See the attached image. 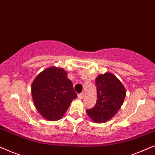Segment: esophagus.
I'll list each match as a JSON object with an SVG mask.
<instances>
[{
  "label": "esophagus",
  "mask_w": 155,
  "mask_h": 155,
  "mask_svg": "<svg viewBox=\"0 0 155 155\" xmlns=\"http://www.w3.org/2000/svg\"><path fill=\"white\" fill-rule=\"evenodd\" d=\"M84 96H85V95H84V93H80V94H78V99H83L84 97Z\"/></svg>",
  "instance_id": "1"
}]
</instances>
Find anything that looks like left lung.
<instances>
[{"label": "left lung", "instance_id": "8db88e82", "mask_svg": "<svg viewBox=\"0 0 155 155\" xmlns=\"http://www.w3.org/2000/svg\"><path fill=\"white\" fill-rule=\"evenodd\" d=\"M97 101L92 109L87 110L89 118L95 123H104L118 112L125 99V87L116 76L110 72L95 78Z\"/></svg>", "mask_w": 155, "mask_h": 155}]
</instances>
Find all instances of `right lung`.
<instances>
[{
    "instance_id": "add662e5",
    "label": "right lung",
    "mask_w": 155,
    "mask_h": 155,
    "mask_svg": "<svg viewBox=\"0 0 155 155\" xmlns=\"http://www.w3.org/2000/svg\"><path fill=\"white\" fill-rule=\"evenodd\" d=\"M31 95L38 112L48 121L59 120L77 97L66 71L57 67L38 74L31 84Z\"/></svg>"
}]
</instances>
